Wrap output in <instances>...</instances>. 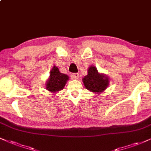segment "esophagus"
<instances>
[{
	"mask_svg": "<svg viewBox=\"0 0 151 151\" xmlns=\"http://www.w3.org/2000/svg\"><path fill=\"white\" fill-rule=\"evenodd\" d=\"M70 77H71L72 79H78L79 78V73H72L71 75H70Z\"/></svg>",
	"mask_w": 151,
	"mask_h": 151,
	"instance_id": "esophagus-1",
	"label": "esophagus"
}]
</instances>
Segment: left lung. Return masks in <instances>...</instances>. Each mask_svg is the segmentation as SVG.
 <instances>
[{
	"label": "left lung",
	"mask_w": 151,
	"mask_h": 151,
	"mask_svg": "<svg viewBox=\"0 0 151 151\" xmlns=\"http://www.w3.org/2000/svg\"><path fill=\"white\" fill-rule=\"evenodd\" d=\"M85 87L94 93H100L106 89L109 85V79L106 76L100 74L94 66H90L88 74L83 79Z\"/></svg>",
	"instance_id": "8db88e82"
}]
</instances>
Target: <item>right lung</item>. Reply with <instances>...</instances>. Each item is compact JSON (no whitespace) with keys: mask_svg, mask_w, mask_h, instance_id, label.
I'll return each mask as SVG.
<instances>
[{"mask_svg":"<svg viewBox=\"0 0 151 151\" xmlns=\"http://www.w3.org/2000/svg\"><path fill=\"white\" fill-rule=\"evenodd\" d=\"M68 80V76L61 73L59 72V68L54 66L50 72V78L47 81L46 88L52 92H57L64 88Z\"/></svg>","mask_w":151,"mask_h":151,"instance_id":"obj_1","label":"right lung"}]
</instances>
